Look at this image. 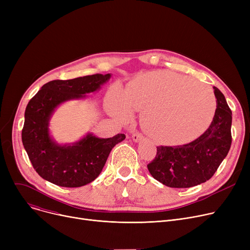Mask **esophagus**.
I'll use <instances>...</instances> for the list:
<instances>
[{"label":"esophagus","instance_id":"34e87169","mask_svg":"<svg viewBox=\"0 0 250 250\" xmlns=\"http://www.w3.org/2000/svg\"><path fill=\"white\" fill-rule=\"evenodd\" d=\"M143 135H141V134H139V133H135V134H133V136H132V139H133V141L134 142H140V141H142L143 140Z\"/></svg>","mask_w":250,"mask_h":250}]
</instances>
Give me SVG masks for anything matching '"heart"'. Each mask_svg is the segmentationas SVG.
<instances>
[{"label": "heart", "instance_id": "b5f03b06", "mask_svg": "<svg viewBox=\"0 0 250 250\" xmlns=\"http://www.w3.org/2000/svg\"><path fill=\"white\" fill-rule=\"evenodd\" d=\"M108 107L127 118L132 109L144 111L143 125L156 141L177 145L199 136L212 122L216 97L212 89L193 78L169 71L144 74L125 91L111 90Z\"/></svg>", "mask_w": 250, "mask_h": 250}]
</instances>
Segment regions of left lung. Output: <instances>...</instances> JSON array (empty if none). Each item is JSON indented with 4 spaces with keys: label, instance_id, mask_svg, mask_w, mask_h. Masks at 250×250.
Here are the masks:
<instances>
[{
    "label": "left lung",
    "instance_id": "1",
    "mask_svg": "<svg viewBox=\"0 0 250 250\" xmlns=\"http://www.w3.org/2000/svg\"><path fill=\"white\" fill-rule=\"evenodd\" d=\"M214 93L217 98L215 115L201 137L182 146L157 147V155L148 164V170L164 186L186 188L201 185L214 175L226 158L232 142V111L217 87Z\"/></svg>",
    "mask_w": 250,
    "mask_h": 250
}]
</instances>
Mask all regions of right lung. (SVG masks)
<instances>
[{
  "label": "right lung",
  "instance_id": "add662e5",
  "mask_svg": "<svg viewBox=\"0 0 250 250\" xmlns=\"http://www.w3.org/2000/svg\"><path fill=\"white\" fill-rule=\"evenodd\" d=\"M111 74H95L55 80L44 84L30 99L24 114L22 143L35 171L43 179L63 188H80L98 177L110 151L125 134L102 139L87 133L74 143L60 144L52 138L50 118L64 102L81 100L108 82Z\"/></svg>",
  "mask_w": 250,
  "mask_h": 250
}]
</instances>
